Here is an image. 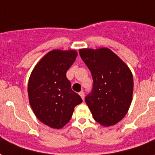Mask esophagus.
<instances>
[{"label": "esophagus", "instance_id": "esophagus-1", "mask_svg": "<svg viewBox=\"0 0 155 155\" xmlns=\"http://www.w3.org/2000/svg\"><path fill=\"white\" fill-rule=\"evenodd\" d=\"M80 94V96H81V98H82V99H84V92L83 91H81V92H80V94Z\"/></svg>", "mask_w": 155, "mask_h": 155}]
</instances>
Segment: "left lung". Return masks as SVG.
<instances>
[{
	"mask_svg": "<svg viewBox=\"0 0 155 155\" xmlns=\"http://www.w3.org/2000/svg\"><path fill=\"white\" fill-rule=\"evenodd\" d=\"M80 56L92 74L94 86L85 103L94 120L104 127L124 117L132 101V73L121 58L107 48L80 49Z\"/></svg>",
	"mask_w": 155,
	"mask_h": 155,
	"instance_id": "obj_1",
	"label": "left lung"
}]
</instances>
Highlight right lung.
I'll list each match as a JSON object with an SVG mask.
<instances>
[{"instance_id": "add662e5", "label": "right lung", "mask_w": 155, "mask_h": 155, "mask_svg": "<svg viewBox=\"0 0 155 155\" xmlns=\"http://www.w3.org/2000/svg\"><path fill=\"white\" fill-rule=\"evenodd\" d=\"M77 55L73 49L51 50L37 63L28 79V100L33 112L41 122L53 129L66 126L74 107L82 103L66 78Z\"/></svg>"}]
</instances>
